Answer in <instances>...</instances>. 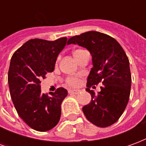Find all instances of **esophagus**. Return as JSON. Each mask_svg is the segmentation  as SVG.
Segmentation results:
<instances>
[{
	"instance_id": "34e87169",
	"label": "esophagus",
	"mask_w": 146,
	"mask_h": 146,
	"mask_svg": "<svg viewBox=\"0 0 146 146\" xmlns=\"http://www.w3.org/2000/svg\"><path fill=\"white\" fill-rule=\"evenodd\" d=\"M80 90H69V93L70 94H75V95H77L80 93Z\"/></svg>"
}]
</instances>
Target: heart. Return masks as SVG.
<instances>
[{
  "label": "heart",
  "mask_w": 146,
  "mask_h": 146,
  "mask_svg": "<svg viewBox=\"0 0 146 146\" xmlns=\"http://www.w3.org/2000/svg\"><path fill=\"white\" fill-rule=\"evenodd\" d=\"M84 51V50H82V49H77L76 51H74L73 54L74 55L79 54L80 52H83ZM59 59V58H58V60ZM66 83L67 85L71 86V87H75V86L78 85L80 83V80L76 77V76H70V77H67L66 79Z\"/></svg>",
  "instance_id": "heart-1"
}]
</instances>
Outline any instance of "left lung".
Listing matches in <instances>:
<instances>
[{
	"label": "left lung",
	"instance_id": "left-lung-1",
	"mask_svg": "<svg viewBox=\"0 0 146 146\" xmlns=\"http://www.w3.org/2000/svg\"><path fill=\"white\" fill-rule=\"evenodd\" d=\"M70 44L86 48L92 55L86 89L92 99L83 107L86 118L100 127L112 125L123 113L131 93V74L125 51L113 37L97 31L72 36L67 42ZM99 82L101 92L95 94L90 88Z\"/></svg>",
	"mask_w": 146,
	"mask_h": 146
}]
</instances>
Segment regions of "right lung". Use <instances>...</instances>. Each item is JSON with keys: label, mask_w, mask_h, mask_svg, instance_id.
<instances>
[{"label": "right lung", "mask_w": 146, "mask_h": 146, "mask_svg": "<svg viewBox=\"0 0 146 146\" xmlns=\"http://www.w3.org/2000/svg\"><path fill=\"white\" fill-rule=\"evenodd\" d=\"M66 37L54 41L31 39L15 51L8 70L11 99L19 116L31 128L47 131L57 125L61 105L68 92L58 88L42 93L40 80L54 71L58 54L66 44Z\"/></svg>", "instance_id": "1"}]
</instances>
